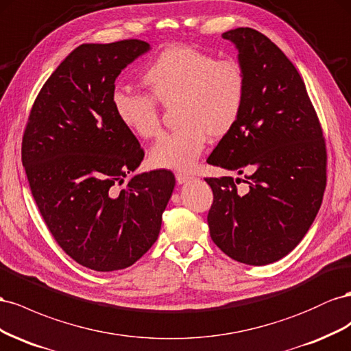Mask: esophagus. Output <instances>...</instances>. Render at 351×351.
<instances>
[{
  "label": "esophagus",
  "instance_id": "1",
  "mask_svg": "<svg viewBox=\"0 0 351 351\" xmlns=\"http://www.w3.org/2000/svg\"><path fill=\"white\" fill-rule=\"evenodd\" d=\"M194 176L193 175H186V173H176V182L178 184H186L189 181H193Z\"/></svg>",
  "mask_w": 351,
  "mask_h": 351
}]
</instances>
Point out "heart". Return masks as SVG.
<instances>
[{
  "mask_svg": "<svg viewBox=\"0 0 351 351\" xmlns=\"http://www.w3.org/2000/svg\"><path fill=\"white\" fill-rule=\"evenodd\" d=\"M144 93L117 89L112 104L129 132L152 139L162 131L165 108L175 107V131L163 135L149 152L156 167L188 170L202 156L207 138L220 139L241 117L247 95V73L237 58H217L189 45L163 49L144 69Z\"/></svg>",
  "mask_w": 351,
  "mask_h": 351,
  "instance_id": "1",
  "label": "heart"
}]
</instances>
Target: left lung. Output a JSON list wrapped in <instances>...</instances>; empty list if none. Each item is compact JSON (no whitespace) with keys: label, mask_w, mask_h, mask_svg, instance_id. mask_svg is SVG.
I'll return each mask as SVG.
<instances>
[{"label":"left lung","mask_w":351,"mask_h":351,"mask_svg":"<svg viewBox=\"0 0 351 351\" xmlns=\"http://www.w3.org/2000/svg\"><path fill=\"white\" fill-rule=\"evenodd\" d=\"M222 38L238 48L247 95L207 163L245 179L204 178L213 191L207 222L225 254L263 266L293 252L313 223L326 185V143L304 81L281 49L252 27Z\"/></svg>","instance_id":"obj_1"}]
</instances>
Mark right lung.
<instances>
[{"mask_svg": "<svg viewBox=\"0 0 351 351\" xmlns=\"http://www.w3.org/2000/svg\"><path fill=\"white\" fill-rule=\"evenodd\" d=\"M148 49L141 39L79 45L47 79L23 132L22 163L48 231L97 272L132 266L152 248L175 186L170 170H153L117 189L144 149L114 114V81Z\"/></svg>", "mask_w": 351, "mask_h": 351, "instance_id": "add662e5", "label": "right lung"}]
</instances>
